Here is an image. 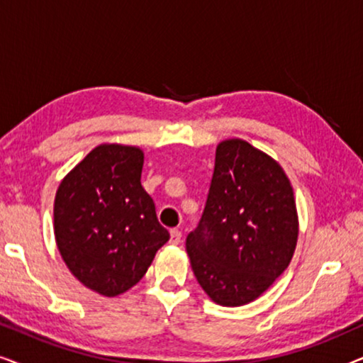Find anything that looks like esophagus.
Returning a JSON list of instances; mask_svg holds the SVG:
<instances>
[{
	"instance_id": "34e87169",
	"label": "esophagus",
	"mask_w": 363,
	"mask_h": 363,
	"mask_svg": "<svg viewBox=\"0 0 363 363\" xmlns=\"http://www.w3.org/2000/svg\"><path fill=\"white\" fill-rule=\"evenodd\" d=\"M182 242V231L177 230V228H173L170 230V245H180Z\"/></svg>"
}]
</instances>
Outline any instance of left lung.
<instances>
[{
	"mask_svg": "<svg viewBox=\"0 0 363 363\" xmlns=\"http://www.w3.org/2000/svg\"><path fill=\"white\" fill-rule=\"evenodd\" d=\"M299 221L279 163L240 138L216 147L201 220L186 236L203 291L225 307L255 301L289 266Z\"/></svg>",
	"mask_w": 363,
	"mask_h": 363,
	"instance_id": "left-lung-1",
	"label": "left lung"
}]
</instances>
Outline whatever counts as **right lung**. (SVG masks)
<instances>
[{"label": "right lung", "mask_w": 363, "mask_h": 363, "mask_svg": "<svg viewBox=\"0 0 363 363\" xmlns=\"http://www.w3.org/2000/svg\"><path fill=\"white\" fill-rule=\"evenodd\" d=\"M143 152L104 143L66 175L54 200V235L69 271L113 297L145 276L170 240L143 190Z\"/></svg>", "instance_id": "right-lung-1"}]
</instances>
